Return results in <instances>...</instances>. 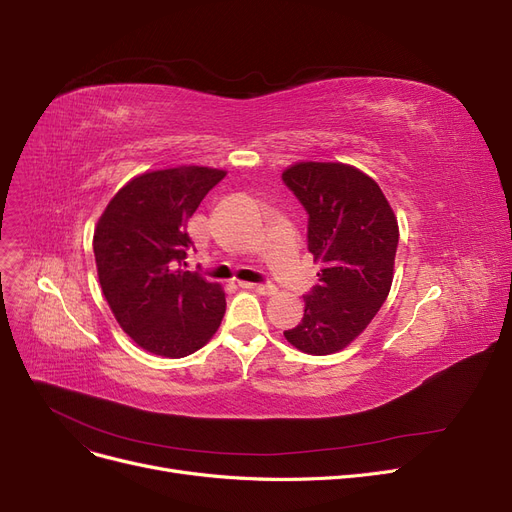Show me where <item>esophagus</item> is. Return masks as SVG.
Listing matches in <instances>:
<instances>
[{
	"mask_svg": "<svg viewBox=\"0 0 512 512\" xmlns=\"http://www.w3.org/2000/svg\"><path fill=\"white\" fill-rule=\"evenodd\" d=\"M240 288H249V290H255L259 294H263V297H272V294H276V286L272 284H253V282H238Z\"/></svg>",
	"mask_w": 512,
	"mask_h": 512,
	"instance_id": "obj_1",
	"label": "esophagus"
}]
</instances>
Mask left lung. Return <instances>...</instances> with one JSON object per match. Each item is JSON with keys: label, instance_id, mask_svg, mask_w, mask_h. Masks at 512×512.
<instances>
[{"label": "left lung", "instance_id": "8db88e82", "mask_svg": "<svg viewBox=\"0 0 512 512\" xmlns=\"http://www.w3.org/2000/svg\"><path fill=\"white\" fill-rule=\"evenodd\" d=\"M282 180L309 213L307 249L321 263L301 324L284 336L307 355H332L369 326L388 297L398 222L378 182L340 161H299Z\"/></svg>", "mask_w": 512, "mask_h": 512}]
</instances>
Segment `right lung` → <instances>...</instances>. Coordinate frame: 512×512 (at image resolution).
I'll return each instance as SVG.
<instances>
[{
  "mask_svg": "<svg viewBox=\"0 0 512 512\" xmlns=\"http://www.w3.org/2000/svg\"><path fill=\"white\" fill-rule=\"evenodd\" d=\"M224 176L203 166L145 172L120 188L95 226L103 297L120 328L153 355H191L222 324V286L182 265L193 245L188 218Z\"/></svg>",
  "mask_w": 512,
  "mask_h": 512,
  "instance_id": "right-lung-1",
  "label": "right lung"
}]
</instances>
